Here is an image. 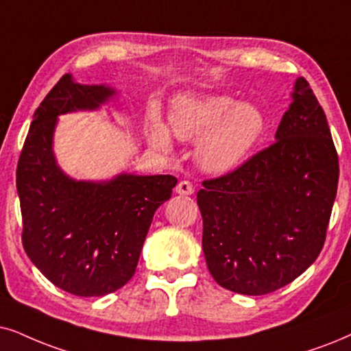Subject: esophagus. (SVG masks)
Instances as JSON below:
<instances>
[{
	"instance_id": "obj_1",
	"label": "esophagus",
	"mask_w": 351,
	"mask_h": 351,
	"mask_svg": "<svg viewBox=\"0 0 351 351\" xmlns=\"http://www.w3.org/2000/svg\"><path fill=\"white\" fill-rule=\"evenodd\" d=\"M175 193L181 194V196H191V194L194 193V188H193V184L189 183V181H180V183L176 184Z\"/></svg>"
}]
</instances>
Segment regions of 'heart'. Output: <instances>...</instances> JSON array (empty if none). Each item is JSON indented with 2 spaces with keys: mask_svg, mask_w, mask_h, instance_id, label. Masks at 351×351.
<instances>
[{
  "mask_svg": "<svg viewBox=\"0 0 351 351\" xmlns=\"http://www.w3.org/2000/svg\"><path fill=\"white\" fill-rule=\"evenodd\" d=\"M168 124L176 139L197 143L196 162L204 171L225 175L259 143L265 118L257 106L238 104L233 97L184 94L173 100ZM149 137L154 147H171L170 132L157 114L150 118Z\"/></svg>",
  "mask_w": 351,
  "mask_h": 351,
  "instance_id": "heart-1",
  "label": "heart"
}]
</instances>
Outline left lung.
<instances>
[{
	"mask_svg": "<svg viewBox=\"0 0 351 351\" xmlns=\"http://www.w3.org/2000/svg\"><path fill=\"white\" fill-rule=\"evenodd\" d=\"M339 183L326 113L303 77L275 143L230 175L202 183V251L220 287L265 295L317 259Z\"/></svg>",
	"mask_w": 351,
	"mask_h": 351,
	"instance_id": "8db88e82",
	"label": "left lung"
}]
</instances>
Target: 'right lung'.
Returning <instances> with one entry per match:
<instances>
[{
	"label": "right lung",
	"instance_id": "add662e5",
	"mask_svg": "<svg viewBox=\"0 0 351 351\" xmlns=\"http://www.w3.org/2000/svg\"><path fill=\"white\" fill-rule=\"evenodd\" d=\"M117 95L112 86L64 74L35 110L17 163L24 250L53 285L77 296L113 293L131 280L155 210L178 183L171 175L128 171L76 180L58 165V118L97 112Z\"/></svg>",
	"mask_w": 351,
	"mask_h": 351
}]
</instances>
